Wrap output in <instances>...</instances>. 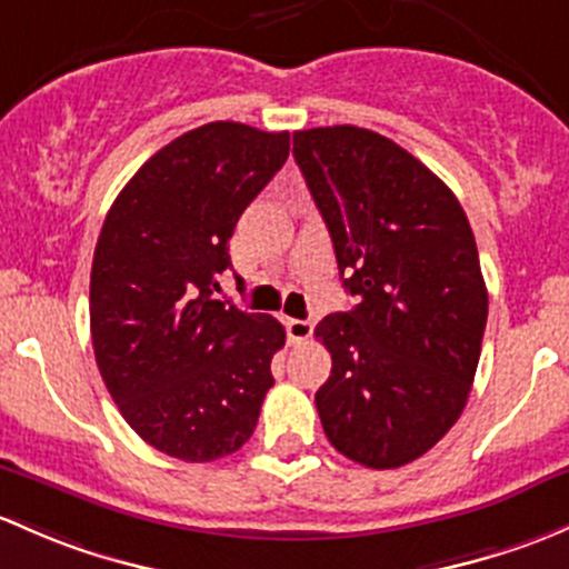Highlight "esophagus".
Returning a JSON list of instances; mask_svg holds the SVG:
<instances>
[{
    "instance_id": "1",
    "label": "esophagus",
    "mask_w": 569,
    "mask_h": 569,
    "mask_svg": "<svg viewBox=\"0 0 569 569\" xmlns=\"http://www.w3.org/2000/svg\"><path fill=\"white\" fill-rule=\"evenodd\" d=\"M315 326L309 323V320H287V339H290L292 345L298 342H307L309 337H312Z\"/></svg>"
}]
</instances>
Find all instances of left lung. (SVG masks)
Here are the masks:
<instances>
[{"mask_svg":"<svg viewBox=\"0 0 569 569\" xmlns=\"http://www.w3.org/2000/svg\"><path fill=\"white\" fill-rule=\"evenodd\" d=\"M339 279L359 298L315 328L331 375L315 395L337 452L400 468L460 419L488 323V287L458 197L419 158L356 126L292 133Z\"/></svg>","mask_w":569,"mask_h":569,"instance_id":"left-lung-1","label":"left lung"}]
</instances>
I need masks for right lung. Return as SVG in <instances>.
<instances>
[{
  "instance_id": "add662e5",
  "label": "right lung",
  "mask_w": 569,
  "mask_h": 569,
  "mask_svg": "<svg viewBox=\"0 0 569 569\" xmlns=\"http://www.w3.org/2000/svg\"><path fill=\"white\" fill-rule=\"evenodd\" d=\"M290 156V133L208 122L142 163L92 257L90 331L122 419L158 452L210 462L254 432L284 326L216 301L230 238Z\"/></svg>"
}]
</instances>
